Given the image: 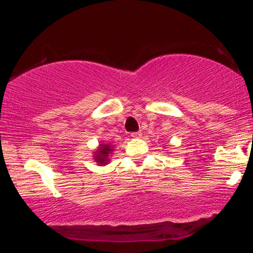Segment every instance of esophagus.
<instances>
[{
    "label": "esophagus",
    "mask_w": 253,
    "mask_h": 253,
    "mask_svg": "<svg viewBox=\"0 0 253 253\" xmlns=\"http://www.w3.org/2000/svg\"><path fill=\"white\" fill-rule=\"evenodd\" d=\"M140 134H141L140 131H136V132H131L130 136L132 138H138V137H140Z\"/></svg>",
    "instance_id": "obj_1"
}]
</instances>
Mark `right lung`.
Returning a JSON list of instances; mask_svg holds the SVG:
<instances>
[{
	"label": "right lung",
	"instance_id": "1",
	"mask_svg": "<svg viewBox=\"0 0 253 253\" xmlns=\"http://www.w3.org/2000/svg\"><path fill=\"white\" fill-rule=\"evenodd\" d=\"M112 146L110 145H106V144H101L100 145V148L95 152V161L100 165H107L108 164V155L110 152H112Z\"/></svg>",
	"mask_w": 253,
	"mask_h": 253
}]
</instances>
